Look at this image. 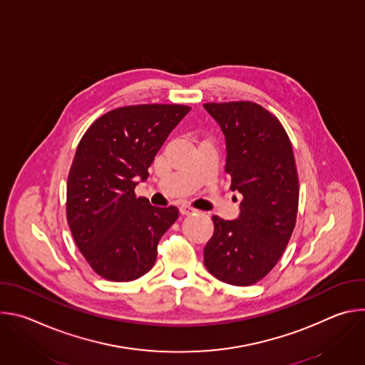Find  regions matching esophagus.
I'll return each instance as SVG.
<instances>
[{"instance_id": "34e87169", "label": "esophagus", "mask_w": 365, "mask_h": 365, "mask_svg": "<svg viewBox=\"0 0 365 365\" xmlns=\"http://www.w3.org/2000/svg\"><path fill=\"white\" fill-rule=\"evenodd\" d=\"M179 210H180V214H182V215H192V214L197 212V211L195 210V207H192V206H189V205H182V206L179 207Z\"/></svg>"}]
</instances>
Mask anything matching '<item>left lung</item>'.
<instances>
[{
    "mask_svg": "<svg viewBox=\"0 0 365 365\" xmlns=\"http://www.w3.org/2000/svg\"><path fill=\"white\" fill-rule=\"evenodd\" d=\"M203 108L225 137L231 190L242 195L237 220L212 217L203 263L224 283L250 286L277 264L294 228L299 180L292 144L280 121L254 102Z\"/></svg>",
    "mask_w": 365,
    "mask_h": 365,
    "instance_id": "8db88e82",
    "label": "left lung"
}]
</instances>
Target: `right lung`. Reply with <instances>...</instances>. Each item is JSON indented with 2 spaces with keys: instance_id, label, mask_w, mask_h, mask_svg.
Returning <instances> with one entry per match:
<instances>
[{
  "instance_id": "obj_1",
  "label": "right lung",
  "mask_w": 365,
  "mask_h": 365,
  "mask_svg": "<svg viewBox=\"0 0 365 365\" xmlns=\"http://www.w3.org/2000/svg\"><path fill=\"white\" fill-rule=\"evenodd\" d=\"M189 111L166 103L123 107L83 134L68 176L66 217L79 251L103 279L131 282L154 266L179 210L153 206L134 189Z\"/></svg>"
}]
</instances>
